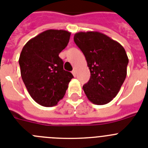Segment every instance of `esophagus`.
<instances>
[{
	"label": "esophagus",
	"instance_id": "obj_1",
	"mask_svg": "<svg viewBox=\"0 0 148 148\" xmlns=\"http://www.w3.org/2000/svg\"><path fill=\"white\" fill-rule=\"evenodd\" d=\"M72 73H73V75L74 76H76V74H77V71H76V69H73V70L72 71Z\"/></svg>",
	"mask_w": 148,
	"mask_h": 148
}]
</instances>
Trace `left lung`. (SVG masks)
Segmentation results:
<instances>
[{"mask_svg": "<svg viewBox=\"0 0 148 148\" xmlns=\"http://www.w3.org/2000/svg\"><path fill=\"white\" fill-rule=\"evenodd\" d=\"M74 42L85 56L91 73L83 86L92 103L104 105L113 100L126 78L128 58L124 47L98 32H78Z\"/></svg>", "mask_w": 148, "mask_h": 148, "instance_id": "1", "label": "left lung"}]
</instances>
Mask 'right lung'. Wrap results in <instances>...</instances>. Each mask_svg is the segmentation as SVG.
I'll use <instances>...</instances> for the list:
<instances>
[{"label":"right lung","instance_id":"obj_1","mask_svg":"<svg viewBox=\"0 0 148 148\" xmlns=\"http://www.w3.org/2000/svg\"><path fill=\"white\" fill-rule=\"evenodd\" d=\"M71 33L49 29L24 45L19 58L22 79L31 97L45 107L57 105L73 75L64 70L59 54L67 47Z\"/></svg>","mask_w":148,"mask_h":148}]
</instances>
